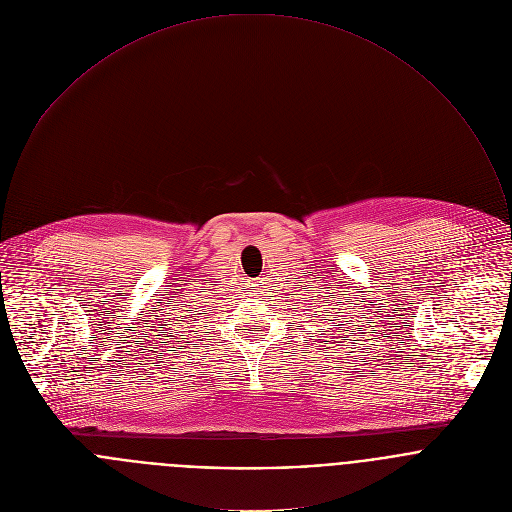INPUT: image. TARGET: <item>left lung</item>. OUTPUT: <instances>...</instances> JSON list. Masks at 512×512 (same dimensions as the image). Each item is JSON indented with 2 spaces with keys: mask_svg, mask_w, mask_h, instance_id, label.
Returning a JSON list of instances; mask_svg holds the SVG:
<instances>
[{
  "mask_svg": "<svg viewBox=\"0 0 512 512\" xmlns=\"http://www.w3.org/2000/svg\"><path fill=\"white\" fill-rule=\"evenodd\" d=\"M336 326H340V324H336ZM344 338H346V336H344Z\"/></svg>",
  "mask_w": 512,
  "mask_h": 512,
  "instance_id": "1",
  "label": "left lung"
}]
</instances>
